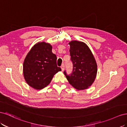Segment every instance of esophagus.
<instances>
[{
	"label": "esophagus",
	"mask_w": 127,
	"mask_h": 127,
	"mask_svg": "<svg viewBox=\"0 0 127 127\" xmlns=\"http://www.w3.org/2000/svg\"><path fill=\"white\" fill-rule=\"evenodd\" d=\"M61 69H62V71H64V67H65V65H64V64H62V66H61Z\"/></svg>",
	"instance_id": "1"
}]
</instances>
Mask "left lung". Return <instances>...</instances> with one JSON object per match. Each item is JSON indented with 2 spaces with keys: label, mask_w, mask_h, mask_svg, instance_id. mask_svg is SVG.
Segmentation results:
<instances>
[{
  "label": "left lung",
  "mask_w": 127,
  "mask_h": 127,
  "mask_svg": "<svg viewBox=\"0 0 127 127\" xmlns=\"http://www.w3.org/2000/svg\"><path fill=\"white\" fill-rule=\"evenodd\" d=\"M71 61L73 64L72 73H64L74 88L77 90L88 88L96 78L97 66L93 54L86 43L78 41L69 42Z\"/></svg>",
  "instance_id": "1"
}]
</instances>
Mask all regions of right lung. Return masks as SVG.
Listing matches in <instances>:
<instances>
[{"instance_id":"obj_1","label":"right lung","mask_w":127,"mask_h":127,"mask_svg":"<svg viewBox=\"0 0 127 127\" xmlns=\"http://www.w3.org/2000/svg\"><path fill=\"white\" fill-rule=\"evenodd\" d=\"M52 47L45 42H38L31 48L23 63V75L27 84L35 89L49 84L54 75L61 71L57 66V57Z\"/></svg>"}]
</instances>
